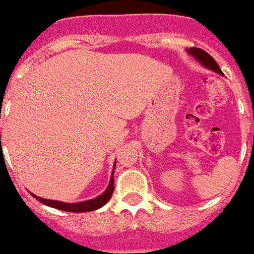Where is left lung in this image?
<instances>
[{"label":"left lung","instance_id":"8db88e82","mask_svg":"<svg viewBox=\"0 0 254 254\" xmlns=\"http://www.w3.org/2000/svg\"><path fill=\"white\" fill-rule=\"evenodd\" d=\"M187 52H188L190 56H193L202 66H204V67H207V69L209 70H212V71L217 72V74L224 75V72L221 71L219 65L216 64V61L213 60L212 57L207 54L206 51L200 50V48H197V47H191V48H187Z\"/></svg>","mask_w":254,"mask_h":254}]
</instances>
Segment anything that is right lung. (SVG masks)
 Wrapping results in <instances>:
<instances>
[{
  "mask_svg": "<svg viewBox=\"0 0 254 254\" xmlns=\"http://www.w3.org/2000/svg\"><path fill=\"white\" fill-rule=\"evenodd\" d=\"M116 164V162H115ZM114 164V171H115V166L116 165ZM114 171L111 174V179H110L109 187L103 191L101 195L98 197L93 198V199L89 200H83V202H75V203H66V202H61V200H54V199H46V198H41L37 197L35 194L30 193L33 197L35 198L37 200H39L41 203L46 204V206H50L52 208H57L61 209V211H67V212H89V211H94V209L101 208L102 206H105L109 199L111 198L112 193H114Z\"/></svg>",
  "mask_w": 254,
  "mask_h": 254,
  "instance_id": "right-lung-1",
  "label": "right lung"
}]
</instances>
